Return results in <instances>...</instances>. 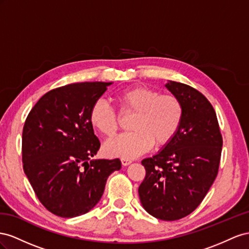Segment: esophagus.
Masks as SVG:
<instances>
[{
    "label": "esophagus",
    "instance_id": "1",
    "mask_svg": "<svg viewBox=\"0 0 249 249\" xmlns=\"http://www.w3.org/2000/svg\"><path fill=\"white\" fill-rule=\"evenodd\" d=\"M121 161H122V165L123 166H127V165H129L130 162H131V160H129V159H121Z\"/></svg>",
    "mask_w": 249,
    "mask_h": 249
}]
</instances>
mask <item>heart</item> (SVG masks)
I'll return each mask as SVG.
<instances>
[{"label":"heart","mask_w":249,"mask_h":249,"mask_svg":"<svg viewBox=\"0 0 249 249\" xmlns=\"http://www.w3.org/2000/svg\"><path fill=\"white\" fill-rule=\"evenodd\" d=\"M115 101L120 110L134 112L132 131L108 141L104 150L108 155L132 159L148 151L153 144H168L178 131L183 119V105L173 94H160L148 87H131L119 90ZM89 123L106 138H112L118 130L115 110L103 99H98L89 109Z\"/></svg>","instance_id":"obj_1"}]
</instances>
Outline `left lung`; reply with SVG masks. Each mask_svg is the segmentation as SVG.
Returning a JSON list of instances; mask_svg holds the SVG:
<instances>
[{
  "mask_svg": "<svg viewBox=\"0 0 249 249\" xmlns=\"http://www.w3.org/2000/svg\"><path fill=\"white\" fill-rule=\"evenodd\" d=\"M166 88L182 102L183 119L162 150L142 160L146 176L139 195L149 214L174 221L196 210L212 187L218 174L222 136L214 107L200 91L171 80Z\"/></svg>",
  "mask_w": 249,
  "mask_h": 249,
  "instance_id": "8db88e82",
  "label": "left lung"
}]
</instances>
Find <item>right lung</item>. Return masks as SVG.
I'll use <instances>...</instances> for the list:
<instances>
[{"mask_svg": "<svg viewBox=\"0 0 249 249\" xmlns=\"http://www.w3.org/2000/svg\"><path fill=\"white\" fill-rule=\"evenodd\" d=\"M111 82L72 83L42 96L23 128V168L41 204L52 214L73 218L101 199L106 180L121 160H90L100 142L89 109Z\"/></svg>", "mask_w": 249, "mask_h": 249, "instance_id": "obj_1", "label": "right lung"}]
</instances>
